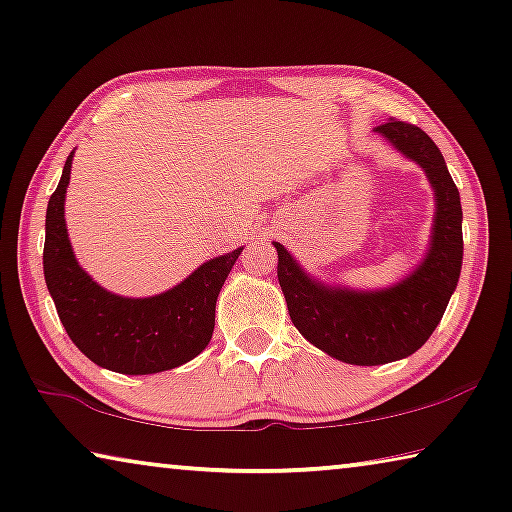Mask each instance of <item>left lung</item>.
Returning a JSON list of instances; mask_svg holds the SVG:
<instances>
[{"label": "left lung", "instance_id": "8db88e82", "mask_svg": "<svg viewBox=\"0 0 512 512\" xmlns=\"http://www.w3.org/2000/svg\"><path fill=\"white\" fill-rule=\"evenodd\" d=\"M375 133L423 167L434 190L430 248L416 269L391 287L368 292L326 285L273 241L278 282L294 326L317 349L352 365H384L421 349L444 317L462 269L460 190L439 147L418 126L395 119Z\"/></svg>", "mask_w": 512, "mask_h": 512}]
</instances>
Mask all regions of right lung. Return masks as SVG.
Returning <instances> with one entry per match:
<instances>
[{"label":"right lung","instance_id":"1","mask_svg":"<svg viewBox=\"0 0 512 512\" xmlns=\"http://www.w3.org/2000/svg\"><path fill=\"white\" fill-rule=\"evenodd\" d=\"M73 151L45 213L43 273L68 338L89 361L121 375H154L193 361L209 345L216 301L243 248L213 257L179 285L128 299L98 285L68 241L64 202Z\"/></svg>","mask_w":512,"mask_h":512}]
</instances>
